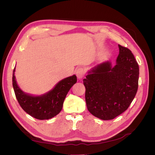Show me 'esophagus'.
Here are the masks:
<instances>
[{
    "instance_id": "obj_1",
    "label": "esophagus",
    "mask_w": 155,
    "mask_h": 155,
    "mask_svg": "<svg viewBox=\"0 0 155 155\" xmlns=\"http://www.w3.org/2000/svg\"><path fill=\"white\" fill-rule=\"evenodd\" d=\"M76 76L79 79H82L85 74V70L82 67H79L76 70Z\"/></svg>"
}]
</instances>
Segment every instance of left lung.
I'll return each mask as SVG.
<instances>
[{"instance_id": "8db88e82", "label": "left lung", "mask_w": 155, "mask_h": 155, "mask_svg": "<svg viewBox=\"0 0 155 155\" xmlns=\"http://www.w3.org/2000/svg\"><path fill=\"white\" fill-rule=\"evenodd\" d=\"M116 64L96 65L83 79L88 110L103 120H112L128 109L137 92L139 67L131 51L118 45Z\"/></svg>"}]
</instances>
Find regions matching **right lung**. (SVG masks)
Instances as JSON below:
<instances>
[{
	"label": "right lung",
	"mask_w": 155,
	"mask_h": 155,
	"mask_svg": "<svg viewBox=\"0 0 155 155\" xmlns=\"http://www.w3.org/2000/svg\"><path fill=\"white\" fill-rule=\"evenodd\" d=\"M13 72V87L18 104L26 113L38 120H48L61 110L64 100L70 89L77 82L76 75L64 78L44 94L35 96L23 92L17 85Z\"/></svg>",
	"instance_id": "obj_1"
}]
</instances>
